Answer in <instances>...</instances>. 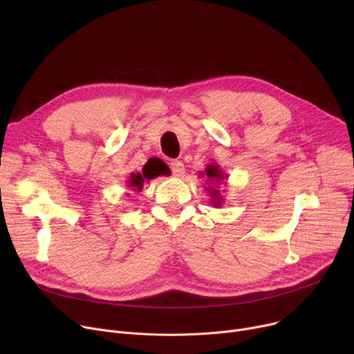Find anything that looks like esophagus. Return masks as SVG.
Listing matches in <instances>:
<instances>
[{
    "label": "esophagus",
    "instance_id": "34e87169",
    "mask_svg": "<svg viewBox=\"0 0 354 354\" xmlns=\"http://www.w3.org/2000/svg\"><path fill=\"white\" fill-rule=\"evenodd\" d=\"M171 169H172V174L176 178H180L185 174V165L180 160H172L171 162Z\"/></svg>",
    "mask_w": 354,
    "mask_h": 354
}]
</instances>
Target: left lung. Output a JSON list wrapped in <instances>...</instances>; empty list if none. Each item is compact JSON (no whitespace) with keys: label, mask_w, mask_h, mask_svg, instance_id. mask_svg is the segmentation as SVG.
Listing matches in <instances>:
<instances>
[{"label":"left lung","mask_w":354,"mask_h":354,"mask_svg":"<svg viewBox=\"0 0 354 354\" xmlns=\"http://www.w3.org/2000/svg\"><path fill=\"white\" fill-rule=\"evenodd\" d=\"M202 176H207V183L209 185V187H207V192L208 196H211V203L215 208H219L224 203L225 198L222 195L224 191H219L218 187L224 182V179H227L225 172L222 171V167L218 163L212 162L205 167V172H201V178Z\"/></svg>","instance_id":"1"}]
</instances>
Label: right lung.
Wrapping results in <instances>:
<instances>
[{
  "instance_id": "obj_1",
  "label": "right lung",
  "mask_w": 354,
  "mask_h": 354,
  "mask_svg": "<svg viewBox=\"0 0 354 354\" xmlns=\"http://www.w3.org/2000/svg\"><path fill=\"white\" fill-rule=\"evenodd\" d=\"M147 179H152V178H147V176L142 175L140 172H138V174L132 172L130 174V176L126 179V187H129V189H132L135 192H140L143 189L145 182H147Z\"/></svg>"
}]
</instances>
